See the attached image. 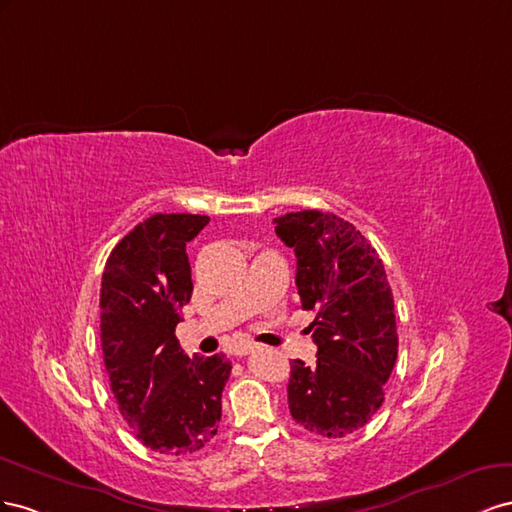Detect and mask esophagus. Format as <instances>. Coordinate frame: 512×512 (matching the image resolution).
I'll list each match as a JSON object with an SVG mask.
<instances>
[{
	"label": "esophagus",
	"mask_w": 512,
	"mask_h": 512,
	"mask_svg": "<svg viewBox=\"0 0 512 512\" xmlns=\"http://www.w3.org/2000/svg\"><path fill=\"white\" fill-rule=\"evenodd\" d=\"M253 352V347H248V345H242V347H236V356H246V354H251Z\"/></svg>",
	"instance_id": "34e87169"
}]
</instances>
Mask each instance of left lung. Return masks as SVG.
<instances>
[{
    "label": "left lung",
    "mask_w": 512,
    "mask_h": 512,
    "mask_svg": "<svg viewBox=\"0 0 512 512\" xmlns=\"http://www.w3.org/2000/svg\"><path fill=\"white\" fill-rule=\"evenodd\" d=\"M274 225L296 253L302 309L317 313L311 324L317 364L291 362L289 412L315 435H349L382 407L397 362V319L384 264L371 242L332 212H289Z\"/></svg>",
    "instance_id": "left-lung-1"
}]
</instances>
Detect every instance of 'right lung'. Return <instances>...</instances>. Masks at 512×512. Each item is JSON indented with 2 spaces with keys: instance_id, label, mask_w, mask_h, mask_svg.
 Wrapping results in <instances>:
<instances>
[{
  "instance_id": "add662e5",
  "label": "right lung",
  "mask_w": 512,
  "mask_h": 512,
  "mask_svg": "<svg viewBox=\"0 0 512 512\" xmlns=\"http://www.w3.org/2000/svg\"><path fill=\"white\" fill-rule=\"evenodd\" d=\"M201 214H154L115 244L100 285V341L111 392L137 440L160 455L206 446L221 422L225 354L188 358L175 337L193 294L186 242Z\"/></svg>"
}]
</instances>
